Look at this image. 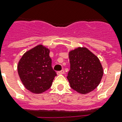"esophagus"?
Listing matches in <instances>:
<instances>
[{
  "instance_id": "esophagus-1",
  "label": "esophagus",
  "mask_w": 122,
  "mask_h": 122,
  "mask_svg": "<svg viewBox=\"0 0 122 122\" xmlns=\"http://www.w3.org/2000/svg\"><path fill=\"white\" fill-rule=\"evenodd\" d=\"M64 73H65V71H64L63 70H61V71H58L57 72V75H60V74H63Z\"/></svg>"
}]
</instances>
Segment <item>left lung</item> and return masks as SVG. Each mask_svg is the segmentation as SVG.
I'll list each match as a JSON object with an SVG mask.
<instances>
[{
    "mask_svg": "<svg viewBox=\"0 0 122 122\" xmlns=\"http://www.w3.org/2000/svg\"><path fill=\"white\" fill-rule=\"evenodd\" d=\"M70 68L67 76L70 87L85 94L98 86L103 74L98 57L86 48L79 47L69 52Z\"/></svg>",
    "mask_w": 122,
    "mask_h": 122,
    "instance_id": "left-lung-1",
    "label": "left lung"
}]
</instances>
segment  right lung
I'll return each instance as SVG.
<instances>
[{
  "mask_svg": "<svg viewBox=\"0 0 122 122\" xmlns=\"http://www.w3.org/2000/svg\"><path fill=\"white\" fill-rule=\"evenodd\" d=\"M49 54V49L38 45L26 52L18 63L20 79L26 89L33 93L47 91L57 76L52 67Z\"/></svg>",
  "mask_w": 122,
  "mask_h": 122,
  "instance_id": "obj_1",
  "label": "right lung"
}]
</instances>
